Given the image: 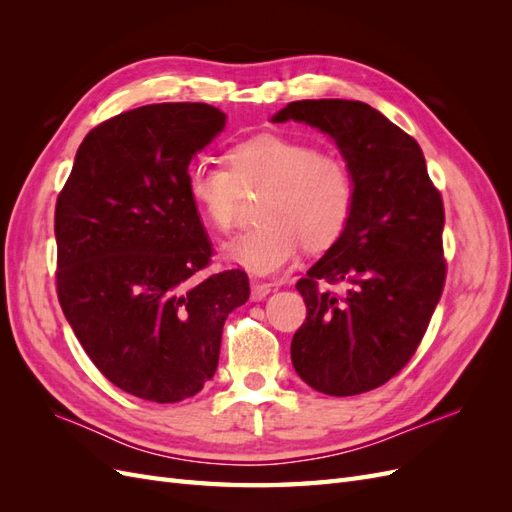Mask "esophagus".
<instances>
[{"mask_svg": "<svg viewBox=\"0 0 512 512\" xmlns=\"http://www.w3.org/2000/svg\"><path fill=\"white\" fill-rule=\"evenodd\" d=\"M273 290L271 284L267 282H258V280H252V299L254 301H262L267 297V294Z\"/></svg>", "mask_w": 512, "mask_h": 512, "instance_id": "34e87169", "label": "esophagus"}]
</instances>
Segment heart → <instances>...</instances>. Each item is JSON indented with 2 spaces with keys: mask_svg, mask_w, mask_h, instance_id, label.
<instances>
[{
  "mask_svg": "<svg viewBox=\"0 0 512 512\" xmlns=\"http://www.w3.org/2000/svg\"><path fill=\"white\" fill-rule=\"evenodd\" d=\"M228 166L196 162L188 170V194L218 232L237 224L241 188L267 185L256 228L228 245L230 258L254 273H275L297 258L303 243L322 250L335 243L350 220L354 181L346 162L314 145L282 134H256L228 149Z\"/></svg>",
  "mask_w": 512,
  "mask_h": 512,
  "instance_id": "1",
  "label": "heart"
}]
</instances>
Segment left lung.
Masks as SVG:
<instances>
[{
  "instance_id": "1",
  "label": "left lung",
  "mask_w": 512,
  "mask_h": 512,
  "mask_svg": "<svg viewBox=\"0 0 512 512\" xmlns=\"http://www.w3.org/2000/svg\"><path fill=\"white\" fill-rule=\"evenodd\" d=\"M288 119L327 132L354 181L342 237L297 282L307 318L292 365L324 395L374 391L408 365L442 297V196L418 143L369 104L299 100L273 117ZM342 281L344 295L326 286Z\"/></svg>"
}]
</instances>
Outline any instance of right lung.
<instances>
[{
    "label": "right lung",
    "instance_id": "right-lung-1",
    "mask_svg": "<svg viewBox=\"0 0 512 512\" xmlns=\"http://www.w3.org/2000/svg\"><path fill=\"white\" fill-rule=\"evenodd\" d=\"M226 115L203 102L132 108L76 151L57 196V299L83 350L121 391L156 404L213 378L241 269L207 273L213 247L188 194L196 151Z\"/></svg>",
    "mask_w": 512,
    "mask_h": 512
}]
</instances>
